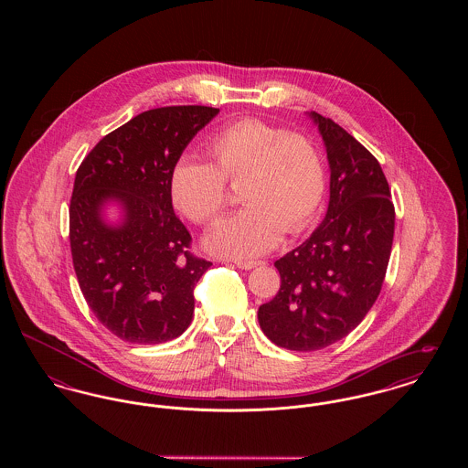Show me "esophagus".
I'll return each instance as SVG.
<instances>
[{"label": "esophagus", "instance_id": "1", "mask_svg": "<svg viewBox=\"0 0 468 468\" xmlns=\"http://www.w3.org/2000/svg\"><path fill=\"white\" fill-rule=\"evenodd\" d=\"M233 263H235V267L242 268V270H252L260 265L258 261H233Z\"/></svg>", "mask_w": 468, "mask_h": 468}]
</instances>
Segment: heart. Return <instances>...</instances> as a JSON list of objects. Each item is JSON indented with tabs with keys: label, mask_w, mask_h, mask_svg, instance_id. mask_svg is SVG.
Listing matches in <instances>:
<instances>
[{
	"label": "heart",
	"mask_w": 468,
	"mask_h": 468,
	"mask_svg": "<svg viewBox=\"0 0 468 468\" xmlns=\"http://www.w3.org/2000/svg\"><path fill=\"white\" fill-rule=\"evenodd\" d=\"M212 163L178 159L170 176V197L195 223L216 219L228 203V182H240L242 210L208 231L210 252L249 260L265 254L284 229L303 231L326 195V166L315 142L302 133L245 117L229 122L208 142Z\"/></svg>",
	"instance_id": "heart-1"
}]
</instances>
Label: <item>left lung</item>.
Returning <instances> with one entry per match:
<instances>
[{"label":"left lung","mask_w":468,"mask_h":468,"mask_svg":"<svg viewBox=\"0 0 468 468\" xmlns=\"http://www.w3.org/2000/svg\"><path fill=\"white\" fill-rule=\"evenodd\" d=\"M330 165L328 210L311 237L273 265L281 290L258 309L268 338L317 351L351 334L378 300L391 254L395 207L378 159L332 119L309 112Z\"/></svg>","instance_id":"left-lung-1"}]
</instances>
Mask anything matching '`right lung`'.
Instances as JSON below:
<instances>
[{
  "instance_id": "1",
  "label": "right lung",
  "mask_w": 468,
  "mask_h": 468,
  "mask_svg": "<svg viewBox=\"0 0 468 468\" xmlns=\"http://www.w3.org/2000/svg\"><path fill=\"white\" fill-rule=\"evenodd\" d=\"M219 109L187 105L142 112L103 136L77 170L69 245L82 294L121 340L163 344L193 321V290L210 261L187 249L191 235L170 197V176L195 134ZM117 206L111 222L106 208Z\"/></svg>"
}]
</instances>
